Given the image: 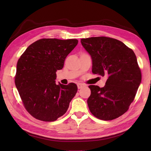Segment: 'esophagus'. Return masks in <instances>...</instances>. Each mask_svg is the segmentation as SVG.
I'll return each instance as SVG.
<instances>
[{"instance_id": "1", "label": "esophagus", "mask_w": 151, "mask_h": 151, "mask_svg": "<svg viewBox=\"0 0 151 151\" xmlns=\"http://www.w3.org/2000/svg\"><path fill=\"white\" fill-rule=\"evenodd\" d=\"M84 85L83 84H81V83H79L77 84V88H78V89H82L83 88H84Z\"/></svg>"}]
</instances>
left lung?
<instances>
[{
  "label": "left lung",
  "mask_w": 151,
  "mask_h": 151,
  "mask_svg": "<svg viewBox=\"0 0 151 151\" xmlns=\"http://www.w3.org/2000/svg\"><path fill=\"white\" fill-rule=\"evenodd\" d=\"M81 42L92 58L93 74L108 78L103 88L89 86V110L100 120L115 119L129 109L141 83L135 54L120 41L105 36L83 38Z\"/></svg>",
  "instance_id": "left-lung-1"
}]
</instances>
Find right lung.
<instances>
[{
	"label": "right lung",
	"instance_id": "obj_1",
	"mask_svg": "<svg viewBox=\"0 0 151 151\" xmlns=\"http://www.w3.org/2000/svg\"><path fill=\"white\" fill-rule=\"evenodd\" d=\"M78 43L76 39H40L30 45L17 61L15 84L31 115L53 122L64 115L75 96L74 83L57 84L56 72Z\"/></svg>",
	"mask_w": 151,
	"mask_h": 151
}]
</instances>
